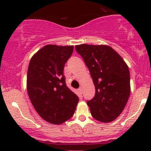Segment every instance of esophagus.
<instances>
[{"label": "esophagus", "instance_id": "1", "mask_svg": "<svg viewBox=\"0 0 151 151\" xmlns=\"http://www.w3.org/2000/svg\"><path fill=\"white\" fill-rule=\"evenodd\" d=\"M77 91H78V92L80 93V94H81V95L83 94V89H82V88H80Z\"/></svg>", "mask_w": 151, "mask_h": 151}]
</instances>
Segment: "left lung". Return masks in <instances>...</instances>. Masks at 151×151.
Returning <instances> with one entry per match:
<instances>
[{
  "label": "left lung",
  "instance_id": "obj_1",
  "mask_svg": "<svg viewBox=\"0 0 151 151\" xmlns=\"http://www.w3.org/2000/svg\"><path fill=\"white\" fill-rule=\"evenodd\" d=\"M75 49L95 85V96L87 101L91 115L101 122L114 121L123 112L130 95L129 67L117 52L106 45L83 44Z\"/></svg>",
  "mask_w": 151,
  "mask_h": 151
}]
</instances>
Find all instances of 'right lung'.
I'll return each instance as SVG.
<instances>
[{"label": "right lung", "instance_id": "obj_1", "mask_svg": "<svg viewBox=\"0 0 151 151\" xmlns=\"http://www.w3.org/2000/svg\"><path fill=\"white\" fill-rule=\"evenodd\" d=\"M74 46L46 45L30 59L27 91L33 107L47 122L61 124L73 116L79 98L66 86L63 68Z\"/></svg>", "mask_w": 151, "mask_h": 151}]
</instances>
